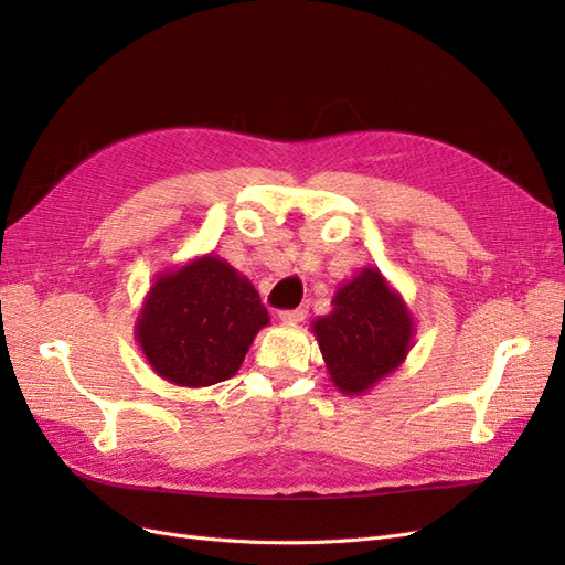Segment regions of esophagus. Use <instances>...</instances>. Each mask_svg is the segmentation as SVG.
<instances>
[{
    "mask_svg": "<svg viewBox=\"0 0 565 565\" xmlns=\"http://www.w3.org/2000/svg\"><path fill=\"white\" fill-rule=\"evenodd\" d=\"M306 313H309V311H306V309H292V311H280V320L282 322H301L303 318H306Z\"/></svg>",
    "mask_w": 565,
    "mask_h": 565,
    "instance_id": "esophagus-1",
    "label": "esophagus"
}]
</instances>
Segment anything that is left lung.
I'll return each mask as SVG.
<instances>
[{"label":"left lung","mask_w":565,"mask_h":565,"mask_svg":"<svg viewBox=\"0 0 565 565\" xmlns=\"http://www.w3.org/2000/svg\"><path fill=\"white\" fill-rule=\"evenodd\" d=\"M332 384L344 396H365L396 372L415 344V320L380 268L365 266L341 282L332 311L311 322Z\"/></svg>","instance_id":"1"}]
</instances>
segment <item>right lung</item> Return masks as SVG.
I'll return each instance as SVG.
<instances>
[{"label": "right lung", "mask_w": 565, "mask_h": 565, "mask_svg": "<svg viewBox=\"0 0 565 565\" xmlns=\"http://www.w3.org/2000/svg\"><path fill=\"white\" fill-rule=\"evenodd\" d=\"M268 322L249 278L210 252L158 273L134 334L160 380L202 388L231 380Z\"/></svg>", "instance_id": "obj_1"}]
</instances>
